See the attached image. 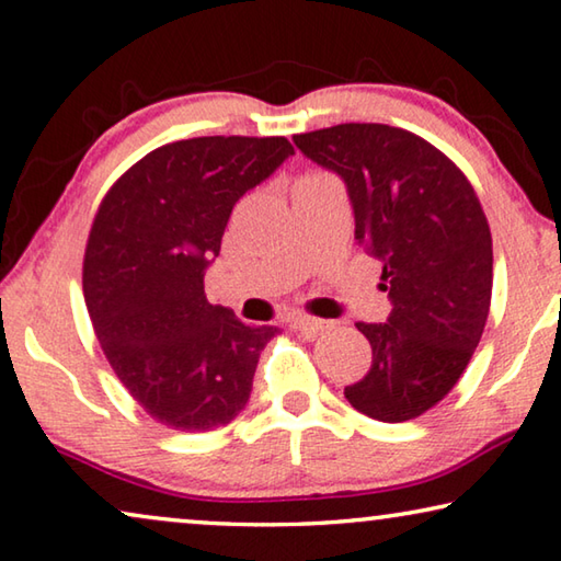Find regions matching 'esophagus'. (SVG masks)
Here are the masks:
<instances>
[{"mask_svg":"<svg viewBox=\"0 0 561 561\" xmlns=\"http://www.w3.org/2000/svg\"><path fill=\"white\" fill-rule=\"evenodd\" d=\"M291 324H295L297 332L301 336H307V340H312L319 332H324V329L332 327V322H324V319H317V317H307V314H299L291 319Z\"/></svg>","mask_w":561,"mask_h":561,"instance_id":"1","label":"esophagus"}]
</instances>
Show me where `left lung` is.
Listing matches in <instances>:
<instances>
[{"instance_id":"left-lung-1","label":"left lung","mask_w":561,"mask_h":561,"mask_svg":"<svg viewBox=\"0 0 561 561\" xmlns=\"http://www.w3.org/2000/svg\"><path fill=\"white\" fill-rule=\"evenodd\" d=\"M301 154L340 174L354 239L381 266L387 322L357 329L371 367L344 397L379 422L424 414L457 385L492 301V234L472 184L430 141L389 124L295 135Z\"/></svg>"}]
</instances>
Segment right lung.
Here are the masks:
<instances>
[{
  "mask_svg": "<svg viewBox=\"0 0 561 561\" xmlns=\"http://www.w3.org/2000/svg\"><path fill=\"white\" fill-rule=\"evenodd\" d=\"M295 147L284 137L172 141L127 169L100 204L84 252V301L114 375L149 416L209 432L242 412L277 327L209 305L204 272L234 204Z\"/></svg>",
  "mask_w": 561,
  "mask_h": 561,
  "instance_id": "add662e5",
  "label": "right lung"
}]
</instances>
